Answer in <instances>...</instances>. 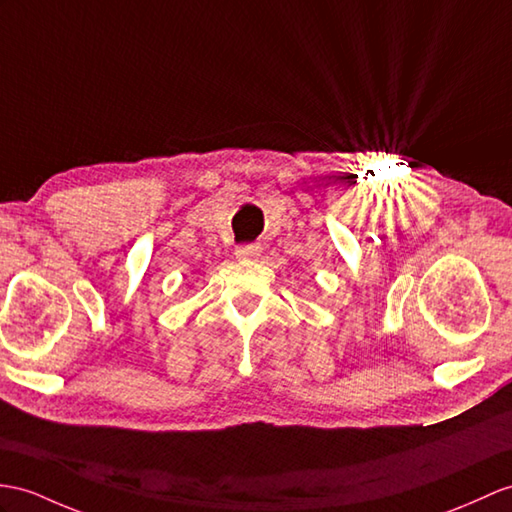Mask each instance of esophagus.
Wrapping results in <instances>:
<instances>
[{
  "label": "esophagus",
  "instance_id": "1",
  "mask_svg": "<svg viewBox=\"0 0 512 512\" xmlns=\"http://www.w3.org/2000/svg\"><path fill=\"white\" fill-rule=\"evenodd\" d=\"M260 252H263V247H260L258 243H252V245H239L234 249V256L241 258V260H249V258H258Z\"/></svg>",
  "mask_w": 512,
  "mask_h": 512
}]
</instances>
